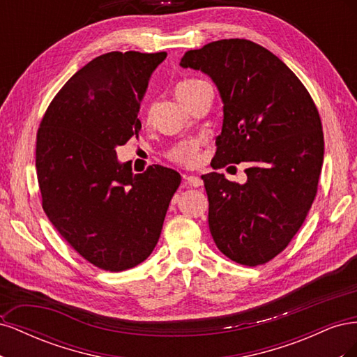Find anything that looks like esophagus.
I'll list each match as a JSON object with an SVG mask.
<instances>
[{
    "label": "esophagus",
    "instance_id": "1",
    "mask_svg": "<svg viewBox=\"0 0 357 357\" xmlns=\"http://www.w3.org/2000/svg\"><path fill=\"white\" fill-rule=\"evenodd\" d=\"M185 185L190 188H199L204 185V181L201 177L197 176H185Z\"/></svg>",
    "mask_w": 357,
    "mask_h": 357
}]
</instances>
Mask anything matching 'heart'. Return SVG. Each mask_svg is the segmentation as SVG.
<instances>
[{"instance_id":"obj_1","label":"heart","mask_w":357,"mask_h":357,"mask_svg":"<svg viewBox=\"0 0 357 357\" xmlns=\"http://www.w3.org/2000/svg\"><path fill=\"white\" fill-rule=\"evenodd\" d=\"M197 82H199V80L181 82L177 86V92H180L181 89H185V88H188V86L197 83ZM168 156L172 162H176V164L183 165V167L197 165L199 160V142L198 139H185V142H181L172 147L169 150Z\"/></svg>"}]
</instances>
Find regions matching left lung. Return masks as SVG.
<instances>
[{
	"label": "left lung",
	"instance_id": "8db88e82",
	"mask_svg": "<svg viewBox=\"0 0 357 357\" xmlns=\"http://www.w3.org/2000/svg\"><path fill=\"white\" fill-rule=\"evenodd\" d=\"M180 66L208 74L222 96L213 168L248 164L244 185L202 176L213 240L236 264L264 265L289 245L316 198L325 153L317 107L295 73L250 40L208 43Z\"/></svg>",
	"mask_w": 357,
	"mask_h": 357
}]
</instances>
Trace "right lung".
<instances>
[{
  "mask_svg": "<svg viewBox=\"0 0 357 357\" xmlns=\"http://www.w3.org/2000/svg\"><path fill=\"white\" fill-rule=\"evenodd\" d=\"M167 52H110L62 86L37 132L41 205L52 225L89 264L119 273L150 256L177 171L160 165L132 174L116 147L138 138L139 104Z\"/></svg>",
  "mask_w": 357,
  "mask_h": 357,
  "instance_id": "obj_1",
  "label": "right lung"
}]
</instances>
